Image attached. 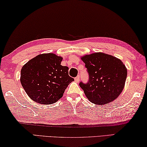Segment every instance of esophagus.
I'll return each mask as SVG.
<instances>
[{
	"mask_svg": "<svg viewBox=\"0 0 147 147\" xmlns=\"http://www.w3.org/2000/svg\"><path fill=\"white\" fill-rule=\"evenodd\" d=\"M79 81H80V76H77L76 78H75V81L76 82V83H79Z\"/></svg>",
	"mask_w": 147,
	"mask_h": 147,
	"instance_id": "1",
	"label": "esophagus"
}]
</instances>
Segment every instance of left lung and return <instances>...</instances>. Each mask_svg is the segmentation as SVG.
<instances>
[{"mask_svg":"<svg viewBox=\"0 0 147 147\" xmlns=\"http://www.w3.org/2000/svg\"><path fill=\"white\" fill-rule=\"evenodd\" d=\"M88 73L86 83L79 86L90 102L101 105L114 101L125 86L127 69L120 59L104 53H95L82 57Z\"/></svg>","mask_w":147,"mask_h":147,"instance_id":"8db88e82","label":"left lung"}]
</instances>
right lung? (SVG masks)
Returning a JSON list of instances; mask_svg holds the SVG:
<instances>
[{
	"label": "right lung",
	"mask_w": 147,
	"mask_h": 147,
	"mask_svg": "<svg viewBox=\"0 0 147 147\" xmlns=\"http://www.w3.org/2000/svg\"><path fill=\"white\" fill-rule=\"evenodd\" d=\"M63 58L53 53L41 54L25 64L20 72V83L33 101L51 105L61 99L74 79L68 67L61 65Z\"/></svg>",
	"instance_id": "obj_1"
}]
</instances>
